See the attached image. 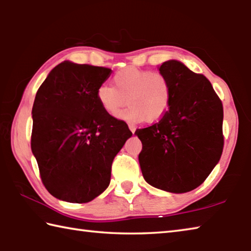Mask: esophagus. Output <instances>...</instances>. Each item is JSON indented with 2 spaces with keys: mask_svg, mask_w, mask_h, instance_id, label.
Listing matches in <instances>:
<instances>
[{
  "mask_svg": "<svg viewBox=\"0 0 251 251\" xmlns=\"http://www.w3.org/2000/svg\"><path fill=\"white\" fill-rule=\"evenodd\" d=\"M128 127H129V129H130V131L131 133H135V130H136V127H135V125H133V124H129L128 125Z\"/></svg>",
  "mask_w": 251,
  "mask_h": 251,
  "instance_id": "34e87169",
  "label": "esophagus"
}]
</instances>
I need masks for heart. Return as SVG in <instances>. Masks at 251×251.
I'll return each mask as SVG.
<instances>
[{"instance_id": "heart-1", "label": "heart", "mask_w": 251, "mask_h": 251, "mask_svg": "<svg viewBox=\"0 0 251 251\" xmlns=\"http://www.w3.org/2000/svg\"><path fill=\"white\" fill-rule=\"evenodd\" d=\"M113 82L115 88L101 84L96 91L97 100L108 115L117 116L126 99L130 106L118 117L127 122H142L145 117L150 122L156 121L167 110L171 83L159 72L126 67L116 72Z\"/></svg>"}]
</instances>
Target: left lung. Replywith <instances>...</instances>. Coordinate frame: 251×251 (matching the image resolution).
<instances>
[{"mask_svg":"<svg viewBox=\"0 0 251 251\" xmlns=\"http://www.w3.org/2000/svg\"><path fill=\"white\" fill-rule=\"evenodd\" d=\"M171 83L168 110L156 124L137 129L138 156L148 184L181 194L201 186L223 154L222 100L205 76L176 59L159 66Z\"/></svg>","mask_w":251,"mask_h":251,"instance_id":"obj_1","label":"left lung"}]
</instances>
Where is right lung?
Here are the masks:
<instances>
[{
    "mask_svg": "<svg viewBox=\"0 0 251 251\" xmlns=\"http://www.w3.org/2000/svg\"><path fill=\"white\" fill-rule=\"evenodd\" d=\"M112 70L64 61L50 72L32 108L31 148L45 188L88 202L107 188L114 157L131 135L101 108L96 91Z\"/></svg>",
    "mask_w": 251,
    "mask_h": 251,
    "instance_id": "obj_1",
    "label": "right lung"
}]
</instances>
